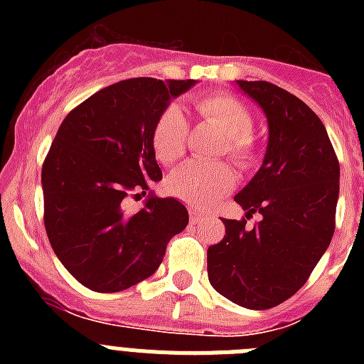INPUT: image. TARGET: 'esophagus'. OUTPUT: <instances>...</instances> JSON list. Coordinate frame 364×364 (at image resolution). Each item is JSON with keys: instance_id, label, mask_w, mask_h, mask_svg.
Wrapping results in <instances>:
<instances>
[{"instance_id": "esophagus-1", "label": "esophagus", "mask_w": 364, "mask_h": 364, "mask_svg": "<svg viewBox=\"0 0 364 364\" xmlns=\"http://www.w3.org/2000/svg\"><path fill=\"white\" fill-rule=\"evenodd\" d=\"M204 217L205 215L200 213L197 208H189V218H191V224H198V222H200Z\"/></svg>"}]
</instances>
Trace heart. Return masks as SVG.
Segmentation results:
<instances>
[{
    "instance_id": "obj_1",
    "label": "heart",
    "mask_w": 364,
    "mask_h": 364,
    "mask_svg": "<svg viewBox=\"0 0 364 364\" xmlns=\"http://www.w3.org/2000/svg\"><path fill=\"white\" fill-rule=\"evenodd\" d=\"M202 117L217 127L224 136V151L240 166H247L255 156V146L250 136L253 117L250 109L231 95L213 92L197 100ZM188 138V120L182 107L167 105L153 127V149L162 164H173L184 153ZM235 178L224 162L191 160L169 175L167 188L175 197L195 208H208L233 188Z\"/></svg>"
}]
</instances>
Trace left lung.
Listing matches in <instances>:
<instances>
[{
    "label": "left lung",
    "instance_id": "8db88e82",
    "mask_svg": "<svg viewBox=\"0 0 364 364\" xmlns=\"http://www.w3.org/2000/svg\"><path fill=\"white\" fill-rule=\"evenodd\" d=\"M268 118L262 166L235 202L263 215L253 228L224 218L226 235L208 247L211 286L247 310L277 306L302 288L336 230L339 160L319 117L269 82L237 80Z\"/></svg>",
    "mask_w": 364,
    "mask_h": 364
}]
</instances>
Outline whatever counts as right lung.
<instances>
[{
  "label": "right lung",
  "mask_w": 364,
  "mask_h": 364,
  "mask_svg": "<svg viewBox=\"0 0 364 364\" xmlns=\"http://www.w3.org/2000/svg\"><path fill=\"white\" fill-rule=\"evenodd\" d=\"M195 80L131 78L105 87L65 117L43 167V220L54 253L89 290L112 294L151 277L167 242L189 222L176 198L125 202L162 180L153 149L160 112Z\"/></svg>",
  "instance_id": "1"
}]
</instances>
